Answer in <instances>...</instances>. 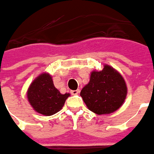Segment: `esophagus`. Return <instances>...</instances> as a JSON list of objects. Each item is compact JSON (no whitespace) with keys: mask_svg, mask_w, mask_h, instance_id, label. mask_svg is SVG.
<instances>
[{"mask_svg":"<svg viewBox=\"0 0 154 154\" xmlns=\"http://www.w3.org/2000/svg\"><path fill=\"white\" fill-rule=\"evenodd\" d=\"M80 93V90L79 89H77V90H72L71 91V94L72 95H77Z\"/></svg>","mask_w":154,"mask_h":154,"instance_id":"1","label":"esophagus"}]
</instances>
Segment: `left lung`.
Instances as JSON below:
<instances>
[{
    "label": "left lung",
    "instance_id": "left-lung-1",
    "mask_svg": "<svg viewBox=\"0 0 154 154\" xmlns=\"http://www.w3.org/2000/svg\"><path fill=\"white\" fill-rule=\"evenodd\" d=\"M127 94L126 84L116 70L104 65L102 71L91 72L90 81L80 95L88 109L97 115L115 112L122 105Z\"/></svg>",
    "mask_w": 154,
    "mask_h": 154
}]
</instances>
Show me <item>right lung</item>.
Returning a JSON list of instances; mask_svg holds the SVG:
<instances>
[{
	"mask_svg": "<svg viewBox=\"0 0 154 154\" xmlns=\"http://www.w3.org/2000/svg\"><path fill=\"white\" fill-rule=\"evenodd\" d=\"M27 96L33 109L44 116H52L60 111L70 94H61L54 86L52 77L42 73L29 86Z\"/></svg>",
	"mask_w": 154,
	"mask_h": 154,
	"instance_id": "obj_1",
	"label": "right lung"
}]
</instances>
